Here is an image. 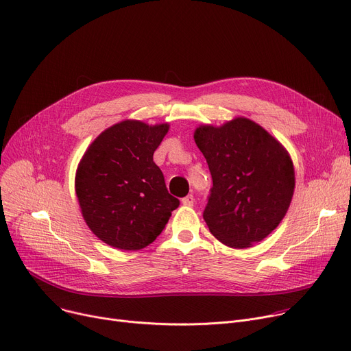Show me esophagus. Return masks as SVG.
Listing matches in <instances>:
<instances>
[{
	"label": "esophagus",
	"mask_w": 351,
	"mask_h": 351,
	"mask_svg": "<svg viewBox=\"0 0 351 351\" xmlns=\"http://www.w3.org/2000/svg\"><path fill=\"white\" fill-rule=\"evenodd\" d=\"M181 202H182V205H185V206H193L194 202H195V198H194L193 194H190V195H186L185 198H182Z\"/></svg>",
	"instance_id": "1"
}]
</instances>
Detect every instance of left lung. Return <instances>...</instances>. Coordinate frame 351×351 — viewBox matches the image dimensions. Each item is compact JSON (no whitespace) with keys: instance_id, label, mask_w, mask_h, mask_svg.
I'll return each instance as SVG.
<instances>
[{"instance_id":"8db88e82","label":"left lung","mask_w":351,"mask_h":351,"mask_svg":"<svg viewBox=\"0 0 351 351\" xmlns=\"http://www.w3.org/2000/svg\"><path fill=\"white\" fill-rule=\"evenodd\" d=\"M194 141L213 182L204 210L209 232L229 247H252L280 225L289 208L295 171L287 149L243 117L221 126L201 125Z\"/></svg>"}]
</instances>
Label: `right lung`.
<instances>
[{"label": "right lung", "instance_id": "right-lung-1", "mask_svg": "<svg viewBox=\"0 0 351 351\" xmlns=\"http://www.w3.org/2000/svg\"><path fill=\"white\" fill-rule=\"evenodd\" d=\"M170 129L126 119L88 146L75 173L83 218L104 243L141 250L165 229L180 201L169 194L153 153Z\"/></svg>", "mask_w": 351, "mask_h": 351}]
</instances>
